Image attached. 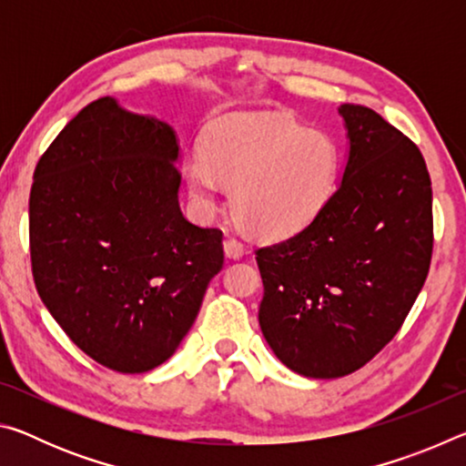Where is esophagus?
<instances>
[{
    "instance_id": "1",
    "label": "esophagus",
    "mask_w": 466,
    "mask_h": 466,
    "mask_svg": "<svg viewBox=\"0 0 466 466\" xmlns=\"http://www.w3.org/2000/svg\"><path fill=\"white\" fill-rule=\"evenodd\" d=\"M224 252L228 258H240L247 248H244V244L236 238H226L224 240Z\"/></svg>"
}]
</instances>
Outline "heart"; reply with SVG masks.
Listing matches in <instances>:
<instances>
[{
  "mask_svg": "<svg viewBox=\"0 0 466 466\" xmlns=\"http://www.w3.org/2000/svg\"><path fill=\"white\" fill-rule=\"evenodd\" d=\"M343 168L337 141L296 121L230 115L211 125L203 156L185 164L191 199L214 214L232 188V214L257 238H286L317 219Z\"/></svg>",
  "mask_w": 466,
  "mask_h": 466,
  "instance_id": "1",
  "label": "heart"
}]
</instances>
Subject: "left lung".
Returning <instances> with one entry per match:
<instances>
[{
  "instance_id": "1",
  "label": "left lung",
  "mask_w": 466,
  "mask_h": 466,
  "mask_svg": "<svg viewBox=\"0 0 466 466\" xmlns=\"http://www.w3.org/2000/svg\"><path fill=\"white\" fill-rule=\"evenodd\" d=\"M339 115L350 139L341 185L310 226L257 250L263 337L309 378L356 372L397 335L433 248L420 147L372 108L341 105Z\"/></svg>"
}]
</instances>
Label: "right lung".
<instances>
[{"label": "right lung", "instance_id": "obj_1", "mask_svg": "<svg viewBox=\"0 0 466 466\" xmlns=\"http://www.w3.org/2000/svg\"><path fill=\"white\" fill-rule=\"evenodd\" d=\"M178 149L168 123L105 96L36 164L28 203L36 291L86 356L115 372L164 364L224 265L222 232L180 211Z\"/></svg>", "mask_w": 466, "mask_h": 466}]
</instances>
